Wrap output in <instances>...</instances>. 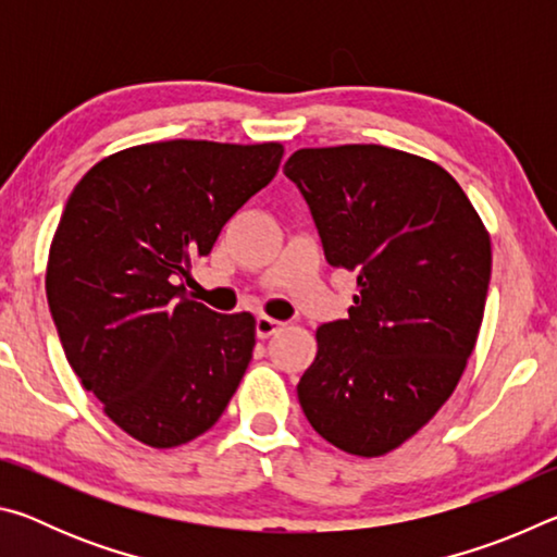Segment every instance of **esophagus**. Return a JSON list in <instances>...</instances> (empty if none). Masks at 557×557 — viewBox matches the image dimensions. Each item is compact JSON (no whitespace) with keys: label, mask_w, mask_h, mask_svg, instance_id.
I'll return each instance as SVG.
<instances>
[{"label":"esophagus","mask_w":557,"mask_h":557,"mask_svg":"<svg viewBox=\"0 0 557 557\" xmlns=\"http://www.w3.org/2000/svg\"><path fill=\"white\" fill-rule=\"evenodd\" d=\"M285 326L282 322H277V319H272V317H258V322H256V332H258V338H270L272 334L275 332H280V329Z\"/></svg>","instance_id":"esophagus-1"}]
</instances>
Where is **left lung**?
Returning <instances> with one entry per match:
<instances>
[{
    "mask_svg": "<svg viewBox=\"0 0 557 557\" xmlns=\"http://www.w3.org/2000/svg\"><path fill=\"white\" fill-rule=\"evenodd\" d=\"M285 174L326 262L358 287L348 317L317 329L299 405L334 447L381 457L455 393L484 319L492 240L451 174L400 149H297Z\"/></svg>",
    "mask_w": 557,
    "mask_h": 557,
    "instance_id": "left-lung-1",
    "label": "left lung"
}]
</instances>
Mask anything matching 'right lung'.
<instances>
[{
  "mask_svg": "<svg viewBox=\"0 0 557 557\" xmlns=\"http://www.w3.org/2000/svg\"><path fill=\"white\" fill-rule=\"evenodd\" d=\"M280 143L169 139L122 149L75 184L46 297L65 358L108 418L169 449L215 425L256 346V317L219 314L178 280L265 188Z\"/></svg>",
  "mask_w": 557,
  "mask_h": 557,
  "instance_id": "add662e5",
  "label": "right lung"
}]
</instances>
